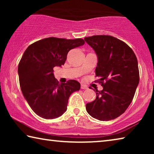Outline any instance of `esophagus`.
Masks as SVG:
<instances>
[{"label":"esophagus","mask_w":154,"mask_h":154,"mask_svg":"<svg viewBox=\"0 0 154 154\" xmlns=\"http://www.w3.org/2000/svg\"><path fill=\"white\" fill-rule=\"evenodd\" d=\"M81 89H82V90H86V89H88V87L86 86V85L82 84V85H81Z\"/></svg>","instance_id":"esophagus-1"}]
</instances>
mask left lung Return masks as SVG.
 <instances>
[{
    "label": "left lung",
    "instance_id": "obj_1",
    "mask_svg": "<svg viewBox=\"0 0 154 154\" xmlns=\"http://www.w3.org/2000/svg\"><path fill=\"white\" fill-rule=\"evenodd\" d=\"M98 57L96 76L103 90H96V98L85 108L94 118L114 119L124 113L131 103L139 83L137 58L124 41L109 35L85 37Z\"/></svg>",
    "mask_w": 154,
    "mask_h": 154
}]
</instances>
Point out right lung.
Segmentation results:
<instances>
[{"label":"right lung","mask_w":154,"mask_h":154,"mask_svg":"<svg viewBox=\"0 0 154 154\" xmlns=\"http://www.w3.org/2000/svg\"><path fill=\"white\" fill-rule=\"evenodd\" d=\"M82 38L49 37L36 41L26 49L18 65L23 96L35 113L44 119L61 116L67 109L72 92L80 90L76 80L59 83L54 68L64 64L72 49L83 45Z\"/></svg>","instance_id":"obj_1"}]
</instances>
